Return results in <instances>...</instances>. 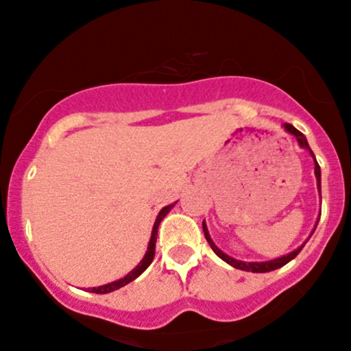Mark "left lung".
Segmentation results:
<instances>
[{"mask_svg": "<svg viewBox=\"0 0 351 351\" xmlns=\"http://www.w3.org/2000/svg\"><path fill=\"white\" fill-rule=\"evenodd\" d=\"M282 128H284V131H286V132H289V134H293L294 138H296V141H298V145H300V147H302V149H306V151H308L309 154H311L313 161H315V176H316V188H318L319 198H322V169H319V165H318V161H316L315 154H313L311 147H309V145H308V139H306V136L302 134L301 131H298V129L294 128L293 124H287V123H286V124H282ZM319 217H322V212H319ZM318 222H319V219L316 220V223H315V228H313V230H311V234H309V237H311V235H313V232L316 230V225H318ZM202 227H204V234H205V239H206V242L210 243V247H212V250H213V252H215L217 256L220 257V259L225 261V263H227L228 265H232V267H235V269H241V271H247V272H271V271H276V269L282 267V265H286L287 263H289V261H293L294 257H296L298 254L301 252V249H302V247H304V243L309 241V237H308V239H306L304 242L301 243L300 247H298V249L291 250L289 254H284V256H281V257H276V259H271V261H261V263H245V261H239V259H234V257H232V256H228V254H225L223 250H220L219 247L215 245V242H213V241H212V237H210V232H208V228H206V223H205V220H204V223H202Z\"/></svg>", "mask_w": 351, "mask_h": 351, "instance_id": "obj_1", "label": "left lung"}]
</instances>
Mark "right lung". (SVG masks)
I'll list each match as a JSON object with an SVG mask.
<instances>
[{
  "mask_svg": "<svg viewBox=\"0 0 351 351\" xmlns=\"http://www.w3.org/2000/svg\"><path fill=\"white\" fill-rule=\"evenodd\" d=\"M175 205H176V202H175V204H171V205H166V206H163V208L160 210V213H158L156 220H154V225H153V230H151V239H149V242H147V250H146L145 257H143V259H141V263L136 265V267L132 269V271H129L128 274L124 276V278L117 279V281L108 282V284H104V286L88 287V293H95V294H108V293H112V291L121 289V287H123V286H126V284H129L131 281H134L136 278H139V276H141L143 272H145L146 269L149 267V264L153 263V259H154V245H156L158 227H160L161 220H163L165 217L168 215L169 210H171Z\"/></svg>",
  "mask_w": 351,
  "mask_h": 351,
  "instance_id": "1",
  "label": "right lung"
}]
</instances>
